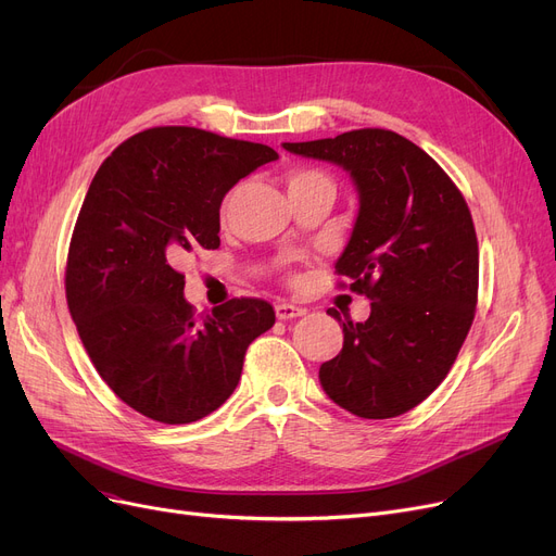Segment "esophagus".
Returning <instances> with one entry per match:
<instances>
[{
    "instance_id": "esophagus-1",
    "label": "esophagus",
    "mask_w": 556,
    "mask_h": 556,
    "mask_svg": "<svg viewBox=\"0 0 556 556\" xmlns=\"http://www.w3.org/2000/svg\"><path fill=\"white\" fill-rule=\"evenodd\" d=\"M275 315H277V319H293V317L304 315V308L293 306V304H286V302H277L275 304Z\"/></svg>"
}]
</instances>
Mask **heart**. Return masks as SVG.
I'll list each match as a JSON object with an SVG mask.
<instances>
[{"label": "heart", "mask_w": 556, "mask_h": 556, "mask_svg": "<svg viewBox=\"0 0 556 556\" xmlns=\"http://www.w3.org/2000/svg\"><path fill=\"white\" fill-rule=\"evenodd\" d=\"M313 185H331V182L325 173L313 170V168H298L288 173V193L304 187H313Z\"/></svg>", "instance_id": "1"}]
</instances>
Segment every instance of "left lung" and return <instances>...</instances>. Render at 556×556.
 Instances as JSON below:
<instances>
[{"label": "left lung", "mask_w": 556, "mask_h": 556, "mask_svg": "<svg viewBox=\"0 0 556 556\" xmlns=\"http://www.w3.org/2000/svg\"><path fill=\"white\" fill-rule=\"evenodd\" d=\"M281 146L340 166L358 191V216L336 273L371 300V313L354 325L329 308L344 342L319 367V386L363 419L413 410L444 381L473 323L478 239L471 212L440 164L392 130Z\"/></svg>", "instance_id": "obj_1"}]
</instances>
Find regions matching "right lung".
Returning <instances> with one entry per match:
<instances>
[{"mask_svg":"<svg viewBox=\"0 0 556 556\" xmlns=\"http://www.w3.org/2000/svg\"><path fill=\"white\" fill-rule=\"evenodd\" d=\"M270 146L187 126L124 141L87 189L65 290L97 371L132 410L191 424L237 390L245 349L275 325L263 300H231L195 317L178 266L220 245V202Z\"/></svg>","mask_w":556,"mask_h":556,"instance_id":"right-lung-1","label":"right lung"}]
</instances>
